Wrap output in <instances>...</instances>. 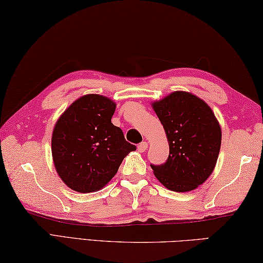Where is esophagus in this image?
<instances>
[{
  "instance_id": "34e87169",
  "label": "esophagus",
  "mask_w": 263,
  "mask_h": 263,
  "mask_svg": "<svg viewBox=\"0 0 263 263\" xmlns=\"http://www.w3.org/2000/svg\"><path fill=\"white\" fill-rule=\"evenodd\" d=\"M147 147H148V142L144 141V142H141V144L138 145V151L142 153V152H145L147 149Z\"/></svg>"
}]
</instances>
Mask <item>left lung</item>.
I'll return each mask as SVG.
<instances>
[{"label": "left lung", "instance_id": "obj_1", "mask_svg": "<svg viewBox=\"0 0 263 263\" xmlns=\"http://www.w3.org/2000/svg\"><path fill=\"white\" fill-rule=\"evenodd\" d=\"M152 107L165 131L169 157L151 164L160 183L174 192H190L203 184L215 169L222 131L214 111L202 99L175 90Z\"/></svg>", "mask_w": 263, "mask_h": 263}]
</instances>
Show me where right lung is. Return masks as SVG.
<instances>
[{
	"label": "right lung",
	"mask_w": 263,
	"mask_h": 263,
	"mask_svg": "<svg viewBox=\"0 0 263 263\" xmlns=\"http://www.w3.org/2000/svg\"><path fill=\"white\" fill-rule=\"evenodd\" d=\"M116 103L99 94H86L62 114L52 130V162L60 178L76 192L103 189L128 153L136 151L111 117Z\"/></svg>",
	"instance_id": "right-lung-1"
}]
</instances>
